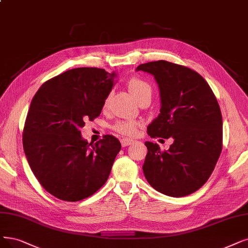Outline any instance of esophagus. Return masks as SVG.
<instances>
[{
  "label": "esophagus",
  "mask_w": 248,
  "mask_h": 248,
  "mask_svg": "<svg viewBox=\"0 0 248 248\" xmlns=\"http://www.w3.org/2000/svg\"><path fill=\"white\" fill-rule=\"evenodd\" d=\"M132 143H134V140H128V138H123V140H121V144H122L123 147L130 145V144H132Z\"/></svg>",
  "instance_id": "1"
}]
</instances>
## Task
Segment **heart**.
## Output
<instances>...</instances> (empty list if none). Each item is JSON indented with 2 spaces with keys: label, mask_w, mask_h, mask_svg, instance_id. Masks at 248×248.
Returning a JSON list of instances; mask_svg holds the SVG:
<instances>
[{
  "label": "heart",
  "mask_w": 248,
  "mask_h": 248,
  "mask_svg": "<svg viewBox=\"0 0 248 248\" xmlns=\"http://www.w3.org/2000/svg\"><path fill=\"white\" fill-rule=\"evenodd\" d=\"M128 87H129V91L137 101H140L143 95L152 93L151 86L138 77H132L128 81ZM108 97L106 100V104L108 103ZM140 127V123L136 120H120L117 121L113 125V129L121 135L134 136L137 133V130Z\"/></svg>",
  "instance_id": "heart-1"
}]
</instances>
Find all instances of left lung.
<instances>
[{
	"label": "left lung",
	"mask_w": 248,
	"mask_h": 248,
	"mask_svg": "<svg viewBox=\"0 0 248 248\" xmlns=\"http://www.w3.org/2000/svg\"><path fill=\"white\" fill-rule=\"evenodd\" d=\"M160 88V115L147 127L152 138L173 137L168 151L146 141L142 170L155 190L172 197L195 192L207 181L223 146L219 103L204 78L192 69L160 60L140 64Z\"/></svg>",
	"instance_id": "1"
}]
</instances>
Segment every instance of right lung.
<instances>
[{
  "instance_id": "right-lung-1",
  "label": "right lung",
  "mask_w": 248,
  "mask_h": 248,
  "mask_svg": "<svg viewBox=\"0 0 248 248\" xmlns=\"http://www.w3.org/2000/svg\"><path fill=\"white\" fill-rule=\"evenodd\" d=\"M115 76L100 68L71 69L46 81L32 98L23 129L24 153L38 182L59 200L92 196L111 173L120 141L105 135L88 143L80 128L100 116Z\"/></svg>"
}]
</instances>
